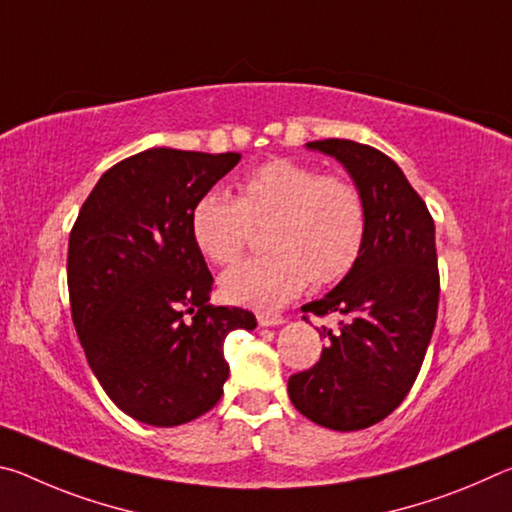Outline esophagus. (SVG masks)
I'll return each mask as SVG.
<instances>
[{"instance_id": "1", "label": "esophagus", "mask_w": 512, "mask_h": 512, "mask_svg": "<svg viewBox=\"0 0 512 512\" xmlns=\"http://www.w3.org/2000/svg\"><path fill=\"white\" fill-rule=\"evenodd\" d=\"M257 323L259 327H273V325H282L284 318L280 314H271V311H262V314H257Z\"/></svg>"}]
</instances>
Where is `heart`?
<instances>
[{
    "label": "heart",
    "instance_id": "1",
    "mask_svg": "<svg viewBox=\"0 0 512 512\" xmlns=\"http://www.w3.org/2000/svg\"><path fill=\"white\" fill-rule=\"evenodd\" d=\"M268 250L221 277L228 302L277 307L314 280L332 284L348 275L366 244L368 207L359 187L341 176L287 158L268 160L239 178L237 198L205 192L189 212L196 248L212 264H235L266 225Z\"/></svg>",
    "mask_w": 512,
    "mask_h": 512
}]
</instances>
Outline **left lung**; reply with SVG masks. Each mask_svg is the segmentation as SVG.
I'll use <instances>...</instances> for the list:
<instances>
[{
	"label": "left lung",
	"instance_id": "1",
	"mask_svg": "<svg viewBox=\"0 0 512 512\" xmlns=\"http://www.w3.org/2000/svg\"><path fill=\"white\" fill-rule=\"evenodd\" d=\"M307 146L350 171L366 198L368 235L339 287L302 307V314L341 316V327H323L329 343L314 366L289 377V397L320 427L357 431L393 413L422 368L438 316L436 228L388 155L352 140Z\"/></svg>",
	"mask_w": 512,
	"mask_h": 512
}]
</instances>
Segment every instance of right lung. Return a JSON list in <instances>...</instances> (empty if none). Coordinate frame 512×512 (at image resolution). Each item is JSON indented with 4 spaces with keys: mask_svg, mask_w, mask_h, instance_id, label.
Listing matches in <instances>:
<instances>
[{
    "mask_svg": "<svg viewBox=\"0 0 512 512\" xmlns=\"http://www.w3.org/2000/svg\"><path fill=\"white\" fill-rule=\"evenodd\" d=\"M239 153L149 149L117 162L69 232L72 320L94 377L121 411L176 427L221 400L223 341L253 311L210 305L212 273L189 232L196 198Z\"/></svg>",
    "mask_w": 512,
    "mask_h": 512,
    "instance_id": "add662e5",
    "label": "right lung"
}]
</instances>
